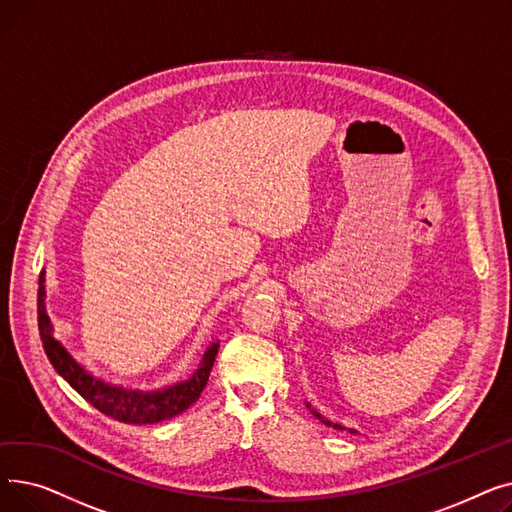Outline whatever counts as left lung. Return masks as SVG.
Masks as SVG:
<instances>
[{
	"label": "left lung",
	"instance_id": "obj_1",
	"mask_svg": "<svg viewBox=\"0 0 512 512\" xmlns=\"http://www.w3.org/2000/svg\"><path fill=\"white\" fill-rule=\"evenodd\" d=\"M313 415H315V417H319V419H321V421H324V423H326V425H334V427H336V429H342V427H340V425H336V423H330V421H326V419H324V417H321V415H319V413H315V411H313ZM351 432H353V429H351Z\"/></svg>",
	"mask_w": 512,
	"mask_h": 512
}]
</instances>
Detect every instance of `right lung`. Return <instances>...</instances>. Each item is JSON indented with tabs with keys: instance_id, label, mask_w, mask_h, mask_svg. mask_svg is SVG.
Instances as JSON below:
<instances>
[{
	"instance_id": "obj_1",
	"label": "right lung",
	"mask_w": 512,
	"mask_h": 512,
	"mask_svg": "<svg viewBox=\"0 0 512 512\" xmlns=\"http://www.w3.org/2000/svg\"><path fill=\"white\" fill-rule=\"evenodd\" d=\"M43 282H45V276L41 272L39 290H37V319H39V334H41L45 355L53 365V369H56L62 378L89 402V405H93L97 411L116 421L130 423V425H145V423H159V421L172 419L191 407L193 402H197V398L201 396L203 388L209 382V373L220 348L218 342L207 348L199 369L191 375V380H186L182 384H176L161 392H137V390H124V388L110 386L101 380H95L93 375H89L68 355V351L58 340H53L51 321L45 311Z\"/></svg>"
}]
</instances>
